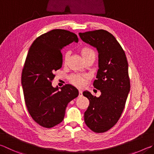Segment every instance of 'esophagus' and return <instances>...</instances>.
Segmentation results:
<instances>
[{
  "label": "esophagus",
  "instance_id": "34e87169",
  "mask_svg": "<svg viewBox=\"0 0 154 154\" xmlns=\"http://www.w3.org/2000/svg\"><path fill=\"white\" fill-rule=\"evenodd\" d=\"M83 96V91L82 90H79V97H82Z\"/></svg>",
  "mask_w": 154,
  "mask_h": 154
}]
</instances>
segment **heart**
I'll list each match as a JSON object with an SVG mask.
<instances>
[{
	"label": "heart",
	"instance_id": "1",
	"mask_svg": "<svg viewBox=\"0 0 154 154\" xmlns=\"http://www.w3.org/2000/svg\"><path fill=\"white\" fill-rule=\"evenodd\" d=\"M79 52L84 61L87 59H88V58H93L95 59V58H96V52H95L93 49L89 48V47H82V48L79 50ZM69 55L70 53L69 52H66L65 54V57H64V61H65V63H66V61L68 60ZM69 81L70 82L75 86L78 87V88H82L85 83L86 77L81 75H72L69 77Z\"/></svg>",
	"mask_w": 154,
	"mask_h": 154
}]
</instances>
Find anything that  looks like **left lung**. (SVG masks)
<instances>
[{
    "instance_id": "obj_1",
    "label": "left lung",
    "mask_w": 154,
    "mask_h": 154,
    "mask_svg": "<svg viewBox=\"0 0 154 154\" xmlns=\"http://www.w3.org/2000/svg\"><path fill=\"white\" fill-rule=\"evenodd\" d=\"M79 35L98 52L99 69L93 85L101 91L98 97L83 91V96L89 100L84 121L94 132L104 133L118 122L130 91L127 59L118 41L107 31H89Z\"/></svg>"
}]
</instances>
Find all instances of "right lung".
Segmentation results:
<instances>
[{"label":"right lung","mask_w":154,"mask_h":154,"mask_svg":"<svg viewBox=\"0 0 154 154\" xmlns=\"http://www.w3.org/2000/svg\"><path fill=\"white\" fill-rule=\"evenodd\" d=\"M79 39L65 29L50 31L37 38L29 49L22 71L25 102L31 116L38 125L52 128L63 121L69 103L79 95L70 84L53 88L54 71L62 67L61 49Z\"/></svg>","instance_id":"1"}]
</instances>
